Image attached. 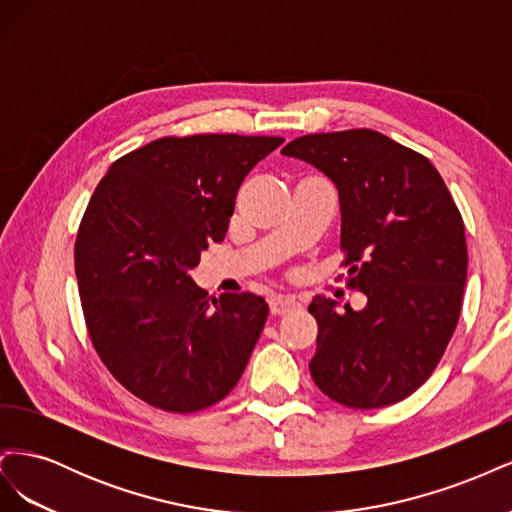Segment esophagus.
Wrapping results in <instances>:
<instances>
[{
    "label": "esophagus",
    "instance_id": "1",
    "mask_svg": "<svg viewBox=\"0 0 512 512\" xmlns=\"http://www.w3.org/2000/svg\"><path fill=\"white\" fill-rule=\"evenodd\" d=\"M301 305L294 301V299H273L269 303V312L271 316H284V314H290L294 312V309H299Z\"/></svg>",
    "mask_w": 512,
    "mask_h": 512
}]
</instances>
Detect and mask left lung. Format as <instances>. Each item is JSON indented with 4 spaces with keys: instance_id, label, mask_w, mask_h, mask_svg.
Instances as JSON below:
<instances>
[{
    "instance_id": "obj_1",
    "label": "left lung",
    "mask_w": 512,
    "mask_h": 512,
    "mask_svg": "<svg viewBox=\"0 0 512 512\" xmlns=\"http://www.w3.org/2000/svg\"><path fill=\"white\" fill-rule=\"evenodd\" d=\"M337 188L342 265L367 305L339 314L316 297L309 371L318 389L356 410L397 404L438 367L455 333L468 275L461 213L425 156L374 130L307 134L282 149Z\"/></svg>"
}]
</instances>
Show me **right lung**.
Returning <instances> with one entry per match:
<instances>
[{"label":"right lung","mask_w":512,"mask_h":512,"mask_svg":"<svg viewBox=\"0 0 512 512\" xmlns=\"http://www.w3.org/2000/svg\"><path fill=\"white\" fill-rule=\"evenodd\" d=\"M280 136H166L108 168L74 245L85 324L119 384L166 412L222 401L269 316L252 292L207 299L190 277L226 237L247 173Z\"/></svg>","instance_id":"obj_1"}]
</instances>
